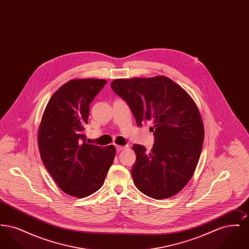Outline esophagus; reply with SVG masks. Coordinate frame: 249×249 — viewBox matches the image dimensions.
Here are the masks:
<instances>
[{
  "label": "esophagus",
  "instance_id": "1",
  "mask_svg": "<svg viewBox=\"0 0 249 249\" xmlns=\"http://www.w3.org/2000/svg\"><path fill=\"white\" fill-rule=\"evenodd\" d=\"M128 147H129V145H119V144L116 145V148H117L118 151H121V150H123V149L128 148Z\"/></svg>",
  "mask_w": 249,
  "mask_h": 249
}]
</instances>
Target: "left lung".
I'll list each match as a JSON object with an SVG mask.
<instances>
[{"mask_svg": "<svg viewBox=\"0 0 249 249\" xmlns=\"http://www.w3.org/2000/svg\"><path fill=\"white\" fill-rule=\"evenodd\" d=\"M116 94L126 101L138 126L149 122L155 143L150 151L133 144L136 161L131 177L136 188L155 200L168 199L183 190L198 164L204 127L193 99L164 75L116 79Z\"/></svg>", "mask_w": 249, "mask_h": 249, "instance_id": "8db88e82", "label": "left lung"}]
</instances>
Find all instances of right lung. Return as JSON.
I'll list each match as a JSON object with an SVG mask.
<instances>
[{
  "mask_svg": "<svg viewBox=\"0 0 249 249\" xmlns=\"http://www.w3.org/2000/svg\"><path fill=\"white\" fill-rule=\"evenodd\" d=\"M107 83L105 79H72L52 95L38 130L42 161L66 194L85 198L100 190L113 164L116 147L86 142L89 105Z\"/></svg>",
  "mask_w": 249,
  "mask_h": 249,
  "instance_id": "1",
  "label": "right lung"
}]
</instances>
